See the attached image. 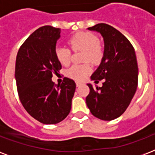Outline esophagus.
Masks as SVG:
<instances>
[{
	"mask_svg": "<svg viewBox=\"0 0 155 155\" xmlns=\"http://www.w3.org/2000/svg\"><path fill=\"white\" fill-rule=\"evenodd\" d=\"M82 84V83H80V82H76V86L77 87H80V85Z\"/></svg>",
	"mask_w": 155,
	"mask_h": 155,
	"instance_id": "obj_1",
	"label": "esophagus"
}]
</instances>
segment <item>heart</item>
Segmentation results:
<instances>
[{"instance_id":"b5f03b06","label":"heart","mask_w":155,"mask_h":155,"mask_svg":"<svg viewBox=\"0 0 155 155\" xmlns=\"http://www.w3.org/2000/svg\"><path fill=\"white\" fill-rule=\"evenodd\" d=\"M72 51H83V61H89L92 63L98 64L104 56V49L100 44L99 38L91 32H79L68 40ZM57 60L62 65L67 66L70 63L71 51L65 47H57L54 51ZM92 68L89 63L82 65H72L66 71V75L75 80H83L91 72Z\"/></svg>"}]
</instances>
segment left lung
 Wrapping results in <instances>:
<instances>
[{
	"label": "left lung",
	"mask_w": 155,
	"mask_h": 155,
	"mask_svg": "<svg viewBox=\"0 0 155 155\" xmlns=\"http://www.w3.org/2000/svg\"><path fill=\"white\" fill-rule=\"evenodd\" d=\"M87 30L100 33L104 38V51L101 63L91 76L103 86L96 88L87 84L89 94L86 104L96 117L112 120L119 117L130 105L137 87L138 68L134 48L115 28L100 23Z\"/></svg>",
	"instance_id": "left-lung-1"
}]
</instances>
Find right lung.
Segmentation results:
<instances>
[{"label": "right lung", "mask_w": 155, "mask_h": 155, "mask_svg": "<svg viewBox=\"0 0 155 155\" xmlns=\"http://www.w3.org/2000/svg\"><path fill=\"white\" fill-rule=\"evenodd\" d=\"M60 29L45 25L35 30L21 46L16 58L15 79L18 96L31 117L46 125L64 120L71 108L74 80L65 77L60 86L51 80L62 68L55 57Z\"/></svg>", "instance_id": "obj_1"}]
</instances>
